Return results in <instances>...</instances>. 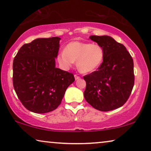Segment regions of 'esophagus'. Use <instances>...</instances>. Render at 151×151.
<instances>
[{
	"label": "esophagus",
	"instance_id": "esophagus-1",
	"mask_svg": "<svg viewBox=\"0 0 151 151\" xmlns=\"http://www.w3.org/2000/svg\"><path fill=\"white\" fill-rule=\"evenodd\" d=\"M74 77H75V79H76V80H78V79H80V76H77V75H75V76H74Z\"/></svg>",
	"mask_w": 151,
	"mask_h": 151
}]
</instances>
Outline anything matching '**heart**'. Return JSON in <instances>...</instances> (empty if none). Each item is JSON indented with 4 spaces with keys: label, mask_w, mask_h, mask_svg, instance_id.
Instances as JSON below:
<instances>
[{
    "label": "heart",
    "mask_w": 151,
    "mask_h": 151,
    "mask_svg": "<svg viewBox=\"0 0 151 151\" xmlns=\"http://www.w3.org/2000/svg\"><path fill=\"white\" fill-rule=\"evenodd\" d=\"M104 58V49L98 44L73 41L58 55L57 60L61 69H69L77 60V67L81 73L96 71Z\"/></svg>",
    "instance_id": "heart-1"
}]
</instances>
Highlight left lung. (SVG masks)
Here are the masks:
<instances>
[{"label": "left lung", "instance_id": "8db88e82", "mask_svg": "<svg viewBox=\"0 0 151 151\" xmlns=\"http://www.w3.org/2000/svg\"><path fill=\"white\" fill-rule=\"evenodd\" d=\"M104 49V58L98 71L84 76V96L94 109L109 111L123 106L134 86L133 60L122 44L108 36H91Z\"/></svg>", "mask_w": 151, "mask_h": 151}]
</instances>
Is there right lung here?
I'll return each mask as SVG.
<instances>
[{"instance_id":"right-lung-1","label":"right lung","mask_w":151,"mask_h":151,"mask_svg":"<svg viewBox=\"0 0 151 151\" xmlns=\"http://www.w3.org/2000/svg\"><path fill=\"white\" fill-rule=\"evenodd\" d=\"M60 38H37L20 47L13 63V84L27 110L50 112L60 104L73 74L55 67Z\"/></svg>"}]
</instances>
